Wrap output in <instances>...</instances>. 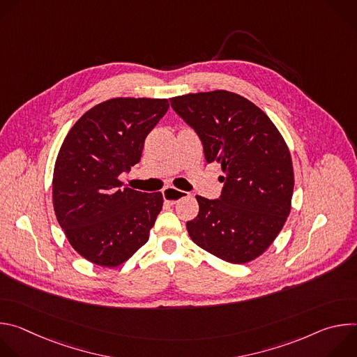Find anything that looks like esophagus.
<instances>
[{"instance_id": "34e87169", "label": "esophagus", "mask_w": 357, "mask_h": 357, "mask_svg": "<svg viewBox=\"0 0 357 357\" xmlns=\"http://www.w3.org/2000/svg\"><path fill=\"white\" fill-rule=\"evenodd\" d=\"M162 195H164V200L165 203H168V205H175V203H178L181 199H185L189 196L188 192H183V190H179V189H175V188H165L162 190Z\"/></svg>"}]
</instances>
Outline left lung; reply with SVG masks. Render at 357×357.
Segmentation results:
<instances>
[{"instance_id": "obj_1", "label": "left lung", "mask_w": 357, "mask_h": 357, "mask_svg": "<svg viewBox=\"0 0 357 357\" xmlns=\"http://www.w3.org/2000/svg\"><path fill=\"white\" fill-rule=\"evenodd\" d=\"M171 106L199 135L206 162L222 165L220 199L196 196L186 223L195 244L244 264L271 245L291 212L294 168L287 142L268 116L245 97L215 90L172 97Z\"/></svg>"}]
</instances>
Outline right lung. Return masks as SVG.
Here are the masks:
<instances>
[{"mask_svg":"<svg viewBox=\"0 0 357 357\" xmlns=\"http://www.w3.org/2000/svg\"><path fill=\"white\" fill-rule=\"evenodd\" d=\"M168 109L167 98H110L63 139L52 179L55 215L70 245L96 266L123 264L149 238L162 193L123 188L119 176L139 162L145 137Z\"/></svg>","mask_w":357,"mask_h":357,"instance_id":"1","label":"right lung"}]
</instances>
